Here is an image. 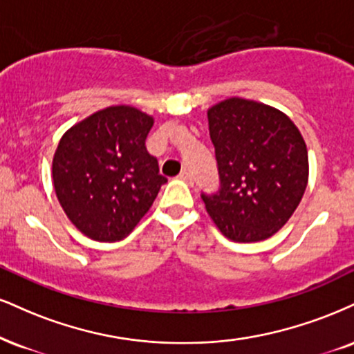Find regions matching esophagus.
Instances as JSON below:
<instances>
[{"instance_id": "1", "label": "esophagus", "mask_w": 354, "mask_h": 354, "mask_svg": "<svg viewBox=\"0 0 354 354\" xmlns=\"http://www.w3.org/2000/svg\"><path fill=\"white\" fill-rule=\"evenodd\" d=\"M180 180L188 183V185H193L194 183V178H193V174H191L189 169H183V171L180 173Z\"/></svg>"}]
</instances>
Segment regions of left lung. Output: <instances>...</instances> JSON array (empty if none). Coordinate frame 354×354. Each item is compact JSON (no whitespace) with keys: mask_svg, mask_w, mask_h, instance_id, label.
I'll return each instance as SVG.
<instances>
[{"mask_svg":"<svg viewBox=\"0 0 354 354\" xmlns=\"http://www.w3.org/2000/svg\"><path fill=\"white\" fill-rule=\"evenodd\" d=\"M221 189L203 194L206 211L234 242L266 241L279 232L308 185V151L282 110L229 97L207 109Z\"/></svg>","mask_w":354,"mask_h":354,"instance_id":"obj_1","label":"left lung"}]
</instances>
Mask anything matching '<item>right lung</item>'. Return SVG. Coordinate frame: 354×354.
I'll use <instances>...</instances> for the list:
<instances>
[{"label":"right lung","mask_w":354,"mask_h":354,"mask_svg":"<svg viewBox=\"0 0 354 354\" xmlns=\"http://www.w3.org/2000/svg\"><path fill=\"white\" fill-rule=\"evenodd\" d=\"M155 118L110 105L72 125L53 158V185L66 216L99 242L127 237L150 211L166 178L145 147Z\"/></svg>","instance_id":"right-lung-1"}]
</instances>
